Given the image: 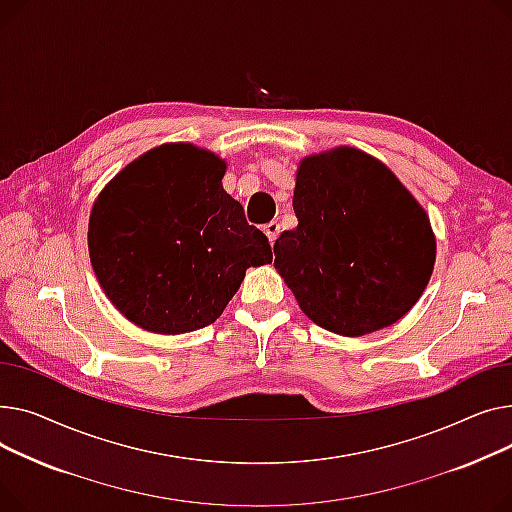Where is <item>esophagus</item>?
Here are the masks:
<instances>
[{
	"mask_svg": "<svg viewBox=\"0 0 512 512\" xmlns=\"http://www.w3.org/2000/svg\"><path fill=\"white\" fill-rule=\"evenodd\" d=\"M264 233H266V237H268V242H270V244H275V242H277V237H279V233H281V227H279V223H277V221H270V223H266V225H264Z\"/></svg>",
	"mask_w": 512,
	"mask_h": 512,
	"instance_id": "34e87169",
	"label": "esophagus"
}]
</instances>
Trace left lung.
Masks as SVG:
<instances>
[{
  "label": "left lung",
  "mask_w": 512,
  "mask_h": 512,
  "mask_svg": "<svg viewBox=\"0 0 512 512\" xmlns=\"http://www.w3.org/2000/svg\"><path fill=\"white\" fill-rule=\"evenodd\" d=\"M293 210L297 227L275 242V268L318 326L368 335L397 322L424 293L436 256L428 215L362 150L308 157Z\"/></svg>",
  "instance_id": "1"
}]
</instances>
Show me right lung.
I'll return each mask as SVG.
<instances>
[{
    "label": "right lung",
    "mask_w": 512,
    "mask_h": 512,
    "mask_svg": "<svg viewBox=\"0 0 512 512\" xmlns=\"http://www.w3.org/2000/svg\"><path fill=\"white\" fill-rule=\"evenodd\" d=\"M225 165L192 144L136 159L99 194L90 262L134 324L182 335L213 324L246 275L273 260L268 237L221 186Z\"/></svg>",
    "instance_id": "add662e5"
}]
</instances>
